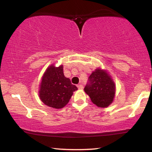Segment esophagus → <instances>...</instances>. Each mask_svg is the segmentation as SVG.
I'll list each match as a JSON object with an SVG mask.
<instances>
[{
  "label": "esophagus",
  "instance_id": "1",
  "mask_svg": "<svg viewBox=\"0 0 152 152\" xmlns=\"http://www.w3.org/2000/svg\"><path fill=\"white\" fill-rule=\"evenodd\" d=\"M77 87H78V89H82V88H83V86H82V84H78V85H77Z\"/></svg>",
  "mask_w": 152,
  "mask_h": 152
}]
</instances>
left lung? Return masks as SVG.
<instances>
[{
	"mask_svg": "<svg viewBox=\"0 0 152 152\" xmlns=\"http://www.w3.org/2000/svg\"><path fill=\"white\" fill-rule=\"evenodd\" d=\"M84 91L97 107L105 108L112 103L115 94V84L106 70L97 68L88 78Z\"/></svg>",
	"mask_w": 152,
	"mask_h": 152,
	"instance_id": "8db88e82",
	"label": "left lung"
}]
</instances>
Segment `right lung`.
Masks as SVG:
<instances>
[{
  "mask_svg": "<svg viewBox=\"0 0 152 152\" xmlns=\"http://www.w3.org/2000/svg\"><path fill=\"white\" fill-rule=\"evenodd\" d=\"M78 88L64 74L63 66L51 65L42 77L39 91L43 103L54 109H61L68 103L73 92Z\"/></svg>",
  "mask_w": 152,
  "mask_h": 152,
  "instance_id": "1",
  "label": "right lung"
}]
</instances>
